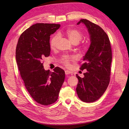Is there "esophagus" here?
Here are the masks:
<instances>
[{"label":"esophagus","instance_id":"34e87169","mask_svg":"<svg viewBox=\"0 0 129 129\" xmlns=\"http://www.w3.org/2000/svg\"><path fill=\"white\" fill-rule=\"evenodd\" d=\"M65 74H66V75H69V74H71L72 73V72H70V71H69V70H67L65 71Z\"/></svg>","mask_w":129,"mask_h":129}]
</instances>
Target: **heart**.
Instances as JSON below:
<instances>
[{
  "label": "heart",
  "mask_w": 129,
  "mask_h": 129,
  "mask_svg": "<svg viewBox=\"0 0 129 129\" xmlns=\"http://www.w3.org/2000/svg\"><path fill=\"white\" fill-rule=\"evenodd\" d=\"M67 35L69 38L70 42L74 44H78L81 40L83 38V35L81 33L76 29H70L67 31ZM59 35L56 34L51 38L50 40V47L51 49H55L56 47L57 44L58 43L59 40ZM70 57L68 56H65L62 58V62L64 64L68 66L69 65V60Z\"/></svg>",
  "instance_id": "b5f03b06"
}]
</instances>
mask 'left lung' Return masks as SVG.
<instances>
[{
  "label": "left lung",
  "instance_id": "1",
  "mask_svg": "<svg viewBox=\"0 0 129 129\" xmlns=\"http://www.w3.org/2000/svg\"><path fill=\"white\" fill-rule=\"evenodd\" d=\"M87 29L90 45L83 57L84 64L80 69H86L81 78L76 74L78 83L76 90L79 98L85 103L98 100L108 87L110 82L112 51L108 35L104 30L87 19H81Z\"/></svg>",
  "mask_w": 129,
  "mask_h": 129
}]
</instances>
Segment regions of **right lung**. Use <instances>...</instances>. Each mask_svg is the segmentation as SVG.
<instances>
[{
  "label": "right lung",
  "instance_id": "right-lung-1",
  "mask_svg": "<svg viewBox=\"0 0 129 129\" xmlns=\"http://www.w3.org/2000/svg\"><path fill=\"white\" fill-rule=\"evenodd\" d=\"M60 24L37 23L24 31L16 48V64L26 89L38 103L48 105L55 102L65 79V72L56 67L45 70L44 57L50 54V36Z\"/></svg>",
  "mask_w": 129,
  "mask_h": 129
}]
</instances>
